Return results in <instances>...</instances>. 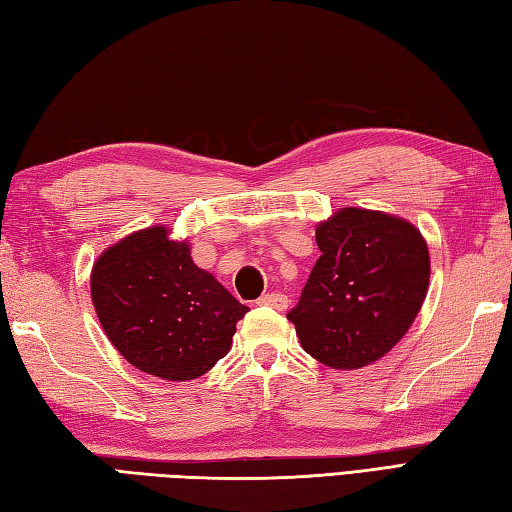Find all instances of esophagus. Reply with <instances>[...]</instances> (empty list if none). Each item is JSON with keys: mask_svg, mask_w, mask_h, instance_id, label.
Returning a JSON list of instances; mask_svg holds the SVG:
<instances>
[{"mask_svg": "<svg viewBox=\"0 0 512 512\" xmlns=\"http://www.w3.org/2000/svg\"><path fill=\"white\" fill-rule=\"evenodd\" d=\"M287 296L285 294H278V291H274V294H265L258 298V305L260 307H271L276 311H285L287 309Z\"/></svg>", "mask_w": 512, "mask_h": 512, "instance_id": "34e87169", "label": "esophagus"}]
</instances>
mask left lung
Segmentation results:
<instances>
[{
  "label": "left lung",
  "instance_id": "1",
  "mask_svg": "<svg viewBox=\"0 0 512 512\" xmlns=\"http://www.w3.org/2000/svg\"><path fill=\"white\" fill-rule=\"evenodd\" d=\"M320 258L287 318L311 358L360 369L387 356L420 314L431 258L413 223L342 207L316 227Z\"/></svg>",
  "mask_w": 512,
  "mask_h": 512
}]
</instances>
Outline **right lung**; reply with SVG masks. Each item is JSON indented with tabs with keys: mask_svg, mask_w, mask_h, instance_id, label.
<instances>
[{
	"mask_svg": "<svg viewBox=\"0 0 512 512\" xmlns=\"http://www.w3.org/2000/svg\"><path fill=\"white\" fill-rule=\"evenodd\" d=\"M90 296L112 347L168 382L201 378L225 358L249 311L163 225L108 247L92 265Z\"/></svg>",
	"mask_w": 512,
	"mask_h": 512,
	"instance_id": "add662e5",
	"label": "right lung"
}]
</instances>
